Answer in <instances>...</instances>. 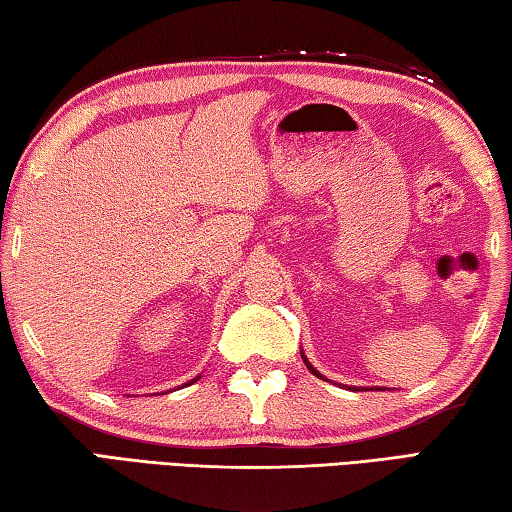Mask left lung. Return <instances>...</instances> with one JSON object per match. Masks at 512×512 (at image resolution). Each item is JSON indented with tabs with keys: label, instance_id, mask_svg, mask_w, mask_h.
<instances>
[{
	"label": "left lung",
	"instance_id": "1",
	"mask_svg": "<svg viewBox=\"0 0 512 512\" xmlns=\"http://www.w3.org/2000/svg\"><path fill=\"white\" fill-rule=\"evenodd\" d=\"M302 359H305V357H302ZM305 363H307V368H309L311 372H314V375H316V377H320V379H323V375H320V372H318V370H314V366H311V363H309L307 359H305Z\"/></svg>",
	"mask_w": 512,
	"mask_h": 512
}]
</instances>
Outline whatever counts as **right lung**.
I'll return each mask as SVG.
<instances>
[{"instance_id":"obj_1","label":"right lung","mask_w":512,"mask_h":512,"mask_svg":"<svg viewBox=\"0 0 512 512\" xmlns=\"http://www.w3.org/2000/svg\"><path fill=\"white\" fill-rule=\"evenodd\" d=\"M192 381H196V379H192ZM192 381H189V384H192Z\"/></svg>"}]
</instances>
